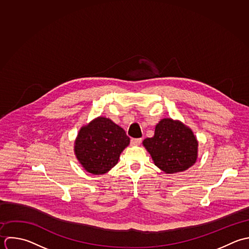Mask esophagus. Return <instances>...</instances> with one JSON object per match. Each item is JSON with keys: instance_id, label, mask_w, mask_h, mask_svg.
I'll return each instance as SVG.
<instances>
[{"instance_id": "34e87169", "label": "esophagus", "mask_w": 249, "mask_h": 249, "mask_svg": "<svg viewBox=\"0 0 249 249\" xmlns=\"http://www.w3.org/2000/svg\"><path fill=\"white\" fill-rule=\"evenodd\" d=\"M142 142V139H132L131 140V143L133 145H139Z\"/></svg>"}]
</instances>
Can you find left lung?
<instances>
[{
  "label": "left lung",
  "mask_w": 249,
  "mask_h": 249,
  "mask_svg": "<svg viewBox=\"0 0 249 249\" xmlns=\"http://www.w3.org/2000/svg\"><path fill=\"white\" fill-rule=\"evenodd\" d=\"M154 164L166 174L183 172L198 157V141L192 130L178 120L162 119L155 127L154 137L143 141Z\"/></svg>",
  "instance_id": "8db88e82"
}]
</instances>
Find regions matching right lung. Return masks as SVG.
<instances>
[{"mask_svg":"<svg viewBox=\"0 0 249 249\" xmlns=\"http://www.w3.org/2000/svg\"><path fill=\"white\" fill-rule=\"evenodd\" d=\"M130 143L125 131L109 118L97 117L83 126L74 142V153L90 174L104 175L113 168Z\"/></svg>","mask_w":249,"mask_h":249,"instance_id":"1","label":"right lung"}]
</instances>
